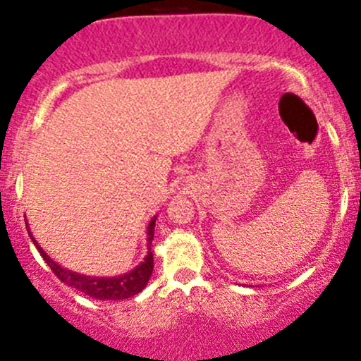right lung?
<instances>
[{
  "instance_id": "obj_1",
  "label": "right lung",
  "mask_w": 361,
  "mask_h": 361,
  "mask_svg": "<svg viewBox=\"0 0 361 361\" xmlns=\"http://www.w3.org/2000/svg\"><path fill=\"white\" fill-rule=\"evenodd\" d=\"M156 219L157 216H154L147 226L149 252L147 255L144 257V260H142L133 271L126 272V274H121V276H113V277L85 276V274H78V272L68 271L66 267H61V265L54 262V260L51 259L44 250H42L41 245L35 241L32 233L29 231V226H27V231H29L30 238H32L34 245L37 247L39 253L42 255V259L46 260V264L49 265L51 271L58 276L59 281H63V283L68 284V286L82 291L87 296H92V298L96 300H125V298H132V296L138 295V293L147 286L150 276H152L154 257H152V252H150V243H152L154 240Z\"/></svg>"
}]
</instances>
